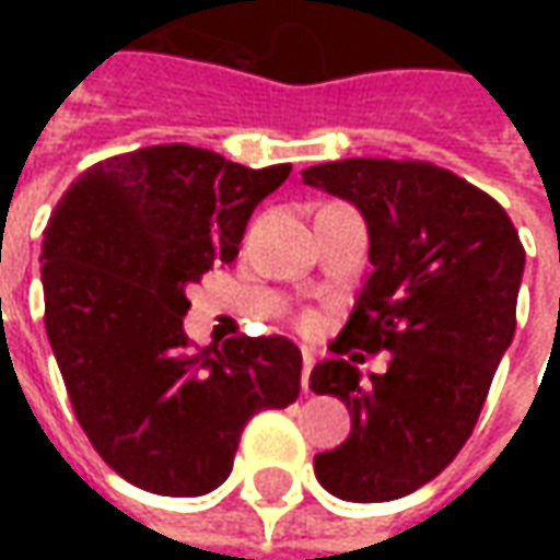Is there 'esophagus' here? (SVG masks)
<instances>
[{
  "instance_id": "34e87169",
  "label": "esophagus",
  "mask_w": 560,
  "mask_h": 560,
  "mask_svg": "<svg viewBox=\"0 0 560 560\" xmlns=\"http://www.w3.org/2000/svg\"><path fill=\"white\" fill-rule=\"evenodd\" d=\"M312 368H314V355L305 349V352H302V393H312V386H308V380H312Z\"/></svg>"
}]
</instances>
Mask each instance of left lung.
<instances>
[{
    "instance_id": "obj_1",
    "label": "left lung",
    "mask_w": 560,
    "mask_h": 560,
    "mask_svg": "<svg viewBox=\"0 0 560 560\" xmlns=\"http://www.w3.org/2000/svg\"><path fill=\"white\" fill-rule=\"evenodd\" d=\"M302 180L355 205L371 240L374 270L330 349L393 355L368 380L342 358L314 368L308 386L352 415L349 440L314 455V474L336 499L393 502L470 440L514 339L527 255L502 205L433 164L346 159Z\"/></svg>"
}]
</instances>
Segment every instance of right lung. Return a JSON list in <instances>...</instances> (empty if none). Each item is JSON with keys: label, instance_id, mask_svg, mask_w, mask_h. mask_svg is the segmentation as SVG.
I'll use <instances>...</instances> for the list:
<instances>
[{"label": "right lung", "instance_id": "1", "mask_svg": "<svg viewBox=\"0 0 560 560\" xmlns=\"http://www.w3.org/2000/svg\"><path fill=\"white\" fill-rule=\"evenodd\" d=\"M290 164L243 167L192 145H149L83 171L43 233L46 334L74 415L127 483L205 495L233 470L252 415L302 389L283 336L192 349L186 287L240 255L255 205Z\"/></svg>", "mask_w": 560, "mask_h": 560}]
</instances>
